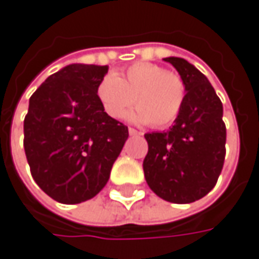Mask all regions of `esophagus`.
Segmentation results:
<instances>
[{
  "label": "esophagus",
  "mask_w": 259,
  "mask_h": 259,
  "mask_svg": "<svg viewBox=\"0 0 259 259\" xmlns=\"http://www.w3.org/2000/svg\"><path fill=\"white\" fill-rule=\"evenodd\" d=\"M128 133H130V135H143V133H140V131H137V130H134V128H128Z\"/></svg>",
  "instance_id": "1"
}]
</instances>
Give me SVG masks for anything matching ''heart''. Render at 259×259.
Returning <instances> with one entry per match:
<instances>
[{"mask_svg":"<svg viewBox=\"0 0 259 259\" xmlns=\"http://www.w3.org/2000/svg\"><path fill=\"white\" fill-rule=\"evenodd\" d=\"M186 94L182 76L148 62H137L122 73L104 76L96 88L98 101L109 118H124L135 101L138 109L130 119L157 130L170 126L180 116Z\"/></svg>","mask_w":259,"mask_h":259,"instance_id":"heart-1","label":"heart"}]
</instances>
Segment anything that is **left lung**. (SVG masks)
Listing matches in <instances>:
<instances>
[{
  "instance_id": "1",
  "label": "left lung",
  "mask_w": 259,
  "mask_h": 259,
  "mask_svg": "<svg viewBox=\"0 0 259 259\" xmlns=\"http://www.w3.org/2000/svg\"><path fill=\"white\" fill-rule=\"evenodd\" d=\"M184 79L186 101L165 133L145 134L148 153L143 168L150 189L171 203H192L209 193L226 154L224 108L207 77L180 57H167Z\"/></svg>"
}]
</instances>
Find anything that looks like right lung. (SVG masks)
Masks as SVG:
<instances>
[{"instance_id":"1","label":"right lung","mask_w":259,"mask_h":259,"mask_svg":"<svg viewBox=\"0 0 259 259\" xmlns=\"http://www.w3.org/2000/svg\"><path fill=\"white\" fill-rule=\"evenodd\" d=\"M106 72L108 66H66L30 98L25 157L35 183L59 203L99 193L128 138V126L105 114L96 96Z\"/></svg>"}]
</instances>
